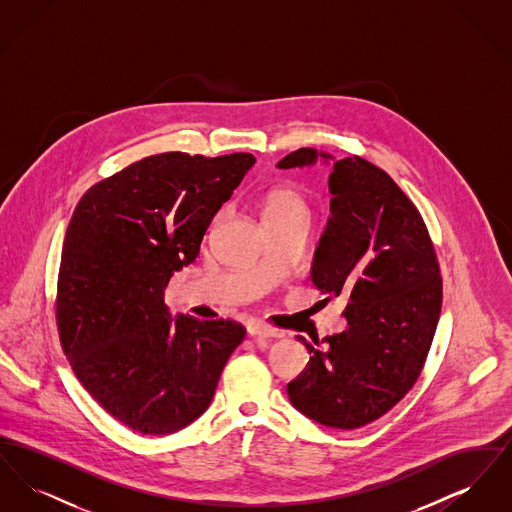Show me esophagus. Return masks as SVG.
Returning <instances> with one entry per match:
<instances>
[{"label":"esophagus","mask_w":512,"mask_h":512,"mask_svg":"<svg viewBox=\"0 0 512 512\" xmlns=\"http://www.w3.org/2000/svg\"><path fill=\"white\" fill-rule=\"evenodd\" d=\"M247 334H249L251 338H280V336H282L276 328H272V326H268V324H263V322H257V320H251V322L247 324Z\"/></svg>","instance_id":"obj_1"}]
</instances>
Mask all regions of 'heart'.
Listing matches in <instances>:
<instances>
[{
	"mask_svg": "<svg viewBox=\"0 0 512 512\" xmlns=\"http://www.w3.org/2000/svg\"><path fill=\"white\" fill-rule=\"evenodd\" d=\"M293 217H309V203L305 194L292 184H280L270 188L263 197L265 224Z\"/></svg>",
	"mask_w": 512,
	"mask_h": 512,
	"instance_id": "heart-1",
	"label": "heart"
}]
</instances>
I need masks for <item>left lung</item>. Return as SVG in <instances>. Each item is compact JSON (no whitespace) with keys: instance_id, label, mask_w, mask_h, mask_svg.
<instances>
[{"instance_id":"8db88e82","label":"left lung","mask_w":512,"mask_h":512,"mask_svg":"<svg viewBox=\"0 0 512 512\" xmlns=\"http://www.w3.org/2000/svg\"><path fill=\"white\" fill-rule=\"evenodd\" d=\"M332 159L313 147L286 155L278 169ZM330 213L311 280L326 295L347 293V330L303 341L311 359L288 384L299 413L355 430L388 413L418 380L441 313V276L428 228L390 174L363 157L334 163ZM328 297V299H330Z\"/></svg>"}]
</instances>
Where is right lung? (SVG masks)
<instances>
[{
	"label": "right lung",
	"mask_w": 512,
	"mask_h": 512,
	"mask_svg": "<svg viewBox=\"0 0 512 512\" xmlns=\"http://www.w3.org/2000/svg\"><path fill=\"white\" fill-rule=\"evenodd\" d=\"M253 163L251 153L151 155L74 209L57 280L61 347L86 391L140 434H174L205 413L245 338L234 320L172 322L163 295Z\"/></svg>",
	"instance_id": "add662e5"
}]
</instances>
